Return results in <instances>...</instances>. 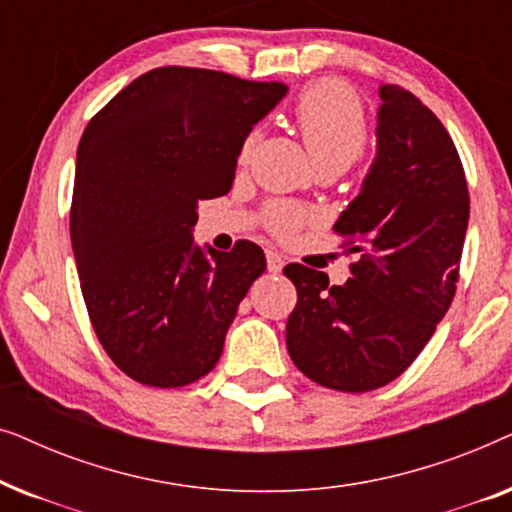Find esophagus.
I'll return each mask as SVG.
<instances>
[{
	"label": "esophagus",
	"mask_w": 512,
	"mask_h": 512,
	"mask_svg": "<svg viewBox=\"0 0 512 512\" xmlns=\"http://www.w3.org/2000/svg\"><path fill=\"white\" fill-rule=\"evenodd\" d=\"M268 270L270 272H282L284 270V256L277 254V251H268Z\"/></svg>",
	"instance_id": "1"
}]
</instances>
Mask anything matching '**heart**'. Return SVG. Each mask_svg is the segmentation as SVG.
I'll use <instances>...</instances> for the list:
<instances>
[{
  "label": "heart",
  "instance_id": "heart-1",
  "mask_svg": "<svg viewBox=\"0 0 512 512\" xmlns=\"http://www.w3.org/2000/svg\"><path fill=\"white\" fill-rule=\"evenodd\" d=\"M296 121L314 165L338 163L349 167L366 149V116L359 97L340 81H319L300 95ZM258 132L244 139L242 156L254 149ZM303 214L298 209L277 205L270 209V228L289 235L300 226Z\"/></svg>",
  "mask_w": 512,
  "mask_h": 512
}]
</instances>
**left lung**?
Returning <instances> with one entry per match:
<instances>
[{
	"label": "left lung",
	"instance_id": "left-lung-1",
	"mask_svg": "<svg viewBox=\"0 0 512 512\" xmlns=\"http://www.w3.org/2000/svg\"><path fill=\"white\" fill-rule=\"evenodd\" d=\"M377 149L333 230L361 251L352 279L291 263L298 305L286 349L321 387L363 394L396 380L450 310L468 228V188L443 123L415 95L380 86Z\"/></svg>",
	"mask_w": 512,
	"mask_h": 512
}]
</instances>
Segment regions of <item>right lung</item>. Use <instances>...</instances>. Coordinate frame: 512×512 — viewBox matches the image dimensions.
<instances>
[{
    "mask_svg": "<svg viewBox=\"0 0 512 512\" xmlns=\"http://www.w3.org/2000/svg\"><path fill=\"white\" fill-rule=\"evenodd\" d=\"M282 83L160 67L123 88L76 151L72 249L90 321L111 361L149 387H186L221 359L249 286L254 242L200 247L198 202L226 195Z\"/></svg>",
    "mask_w": 512,
    "mask_h": 512,
    "instance_id": "add662e5",
    "label": "right lung"
}]
</instances>
